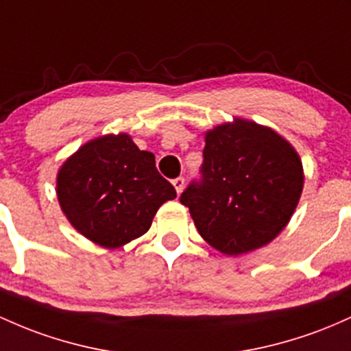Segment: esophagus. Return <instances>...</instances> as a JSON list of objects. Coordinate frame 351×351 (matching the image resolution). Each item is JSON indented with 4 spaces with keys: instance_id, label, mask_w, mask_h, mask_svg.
I'll return each mask as SVG.
<instances>
[{
    "instance_id": "1",
    "label": "esophagus",
    "mask_w": 351,
    "mask_h": 351,
    "mask_svg": "<svg viewBox=\"0 0 351 351\" xmlns=\"http://www.w3.org/2000/svg\"><path fill=\"white\" fill-rule=\"evenodd\" d=\"M173 186H175V190H176V193H182V190H183V186H184V178L183 176H178V178H175L173 180Z\"/></svg>"
}]
</instances>
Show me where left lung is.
Segmentation results:
<instances>
[{
    "label": "left lung",
    "instance_id": "1",
    "mask_svg": "<svg viewBox=\"0 0 351 351\" xmlns=\"http://www.w3.org/2000/svg\"><path fill=\"white\" fill-rule=\"evenodd\" d=\"M203 180L183 191L196 230L228 256L268 245L290 223L303 191L302 158L282 134L243 118L205 133Z\"/></svg>",
    "mask_w": 351,
    "mask_h": 351
}]
</instances>
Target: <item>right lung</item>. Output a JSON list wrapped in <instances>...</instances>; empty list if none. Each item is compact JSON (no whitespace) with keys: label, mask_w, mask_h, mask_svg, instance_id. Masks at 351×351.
Here are the masks:
<instances>
[{"label":"right lung","mask_w":351,"mask_h":351,"mask_svg":"<svg viewBox=\"0 0 351 351\" xmlns=\"http://www.w3.org/2000/svg\"><path fill=\"white\" fill-rule=\"evenodd\" d=\"M56 196L76 232L111 250L148 232L158 208L176 191L158 173L155 155L118 133L90 140L66 158L58 169Z\"/></svg>","instance_id":"add662e5"}]
</instances>
